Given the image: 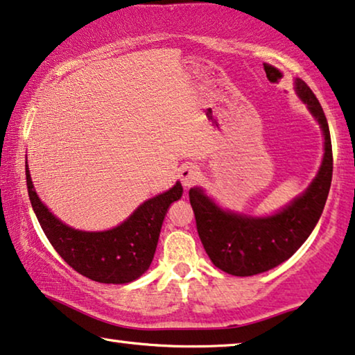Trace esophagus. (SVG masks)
Segmentation results:
<instances>
[{
	"mask_svg": "<svg viewBox=\"0 0 355 355\" xmlns=\"http://www.w3.org/2000/svg\"><path fill=\"white\" fill-rule=\"evenodd\" d=\"M180 182L184 188H191L200 180V172L196 166H184L180 168Z\"/></svg>",
	"mask_w": 355,
	"mask_h": 355,
	"instance_id": "34e87169",
	"label": "esophagus"
}]
</instances>
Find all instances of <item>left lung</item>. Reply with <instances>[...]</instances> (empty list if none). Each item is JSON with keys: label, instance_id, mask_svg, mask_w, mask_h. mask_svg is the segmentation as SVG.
<instances>
[{"label": "left lung", "instance_id": "8db88e82", "mask_svg": "<svg viewBox=\"0 0 355 355\" xmlns=\"http://www.w3.org/2000/svg\"><path fill=\"white\" fill-rule=\"evenodd\" d=\"M295 84L325 137L324 161L308 191L276 215L252 218L221 210L199 188L189 189L200 242L211 263L231 276H255L288 260L313 232L329 198L333 173L329 123L308 84L303 79Z\"/></svg>", "mask_w": 355, "mask_h": 355}]
</instances>
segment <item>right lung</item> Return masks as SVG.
Wrapping results in <instances>:
<instances>
[{
	"label": "right lung",
	"mask_w": 355,
	"mask_h": 355,
	"mask_svg": "<svg viewBox=\"0 0 355 355\" xmlns=\"http://www.w3.org/2000/svg\"><path fill=\"white\" fill-rule=\"evenodd\" d=\"M28 198L42 231L70 266L95 282L127 284L140 277L153 261L168 205L182 198L175 187L148 199L123 225L103 232H86L63 225L36 196L25 162Z\"/></svg>",
	"instance_id": "obj_1"
}]
</instances>
